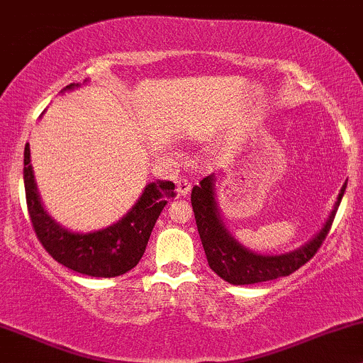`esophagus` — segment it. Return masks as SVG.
I'll return each instance as SVG.
<instances>
[{
    "instance_id": "esophagus-1",
    "label": "esophagus",
    "mask_w": 363,
    "mask_h": 363,
    "mask_svg": "<svg viewBox=\"0 0 363 363\" xmlns=\"http://www.w3.org/2000/svg\"><path fill=\"white\" fill-rule=\"evenodd\" d=\"M190 190H191L190 180H186V178H180V180L177 182V191L180 196H186Z\"/></svg>"
}]
</instances>
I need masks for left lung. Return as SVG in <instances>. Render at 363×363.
I'll list each match as a JSON object with an SVG mask.
<instances>
[{"instance_id": "8db88e82", "label": "left lung", "mask_w": 363, "mask_h": 363, "mask_svg": "<svg viewBox=\"0 0 363 363\" xmlns=\"http://www.w3.org/2000/svg\"><path fill=\"white\" fill-rule=\"evenodd\" d=\"M345 189L347 183H343L323 227L305 245L284 254H259L240 244L227 229L216 199V174H208L191 190V207L210 269L217 272L223 281L235 286L264 283L289 276L310 261L320 249L328 235Z\"/></svg>"}]
</instances>
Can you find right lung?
<instances>
[{"label":"right lung","instance_id":"obj_1","mask_svg":"<svg viewBox=\"0 0 363 363\" xmlns=\"http://www.w3.org/2000/svg\"><path fill=\"white\" fill-rule=\"evenodd\" d=\"M77 87L80 84H70L62 92ZM23 163L26 205L38 240L62 266L92 277H116L131 271L145 254L161 210L174 196L173 182H151L121 220L106 229L74 232L60 225L43 207L31 167L28 143L25 146Z\"/></svg>","mask_w":363,"mask_h":363}]
</instances>
